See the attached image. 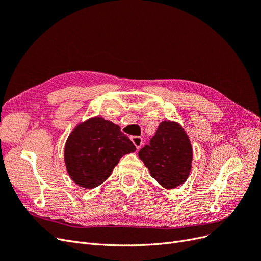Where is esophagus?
Segmentation results:
<instances>
[{"mask_svg":"<svg viewBox=\"0 0 261 261\" xmlns=\"http://www.w3.org/2000/svg\"><path fill=\"white\" fill-rule=\"evenodd\" d=\"M132 141H133V144L135 145V147L137 149H139L141 147V145H143V138L139 137V136H133L132 137Z\"/></svg>","mask_w":261,"mask_h":261,"instance_id":"obj_1","label":"esophagus"}]
</instances>
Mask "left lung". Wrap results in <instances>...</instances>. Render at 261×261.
Wrapping results in <instances>:
<instances>
[{
	"label": "left lung",
	"instance_id": "obj_1",
	"mask_svg": "<svg viewBox=\"0 0 261 261\" xmlns=\"http://www.w3.org/2000/svg\"><path fill=\"white\" fill-rule=\"evenodd\" d=\"M139 159L158 183L167 189L185 183L192 170L193 148L186 132L176 122L163 121L150 144L141 148Z\"/></svg>",
	"mask_w": 261,
	"mask_h": 261
}]
</instances>
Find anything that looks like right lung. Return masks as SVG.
I'll list each match as a JSON object with an SVG mask.
<instances>
[{
  "mask_svg": "<svg viewBox=\"0 0 261 261\" xmlns=\"http://www.w3.org/2000/svg\"><path fill=\"white\" fill-rule=\"evenodd\" d=\"M136 151L121 127L100 116L78 124L69 134L64 161L69 177L84 188H94L111 175L124 154Z\"/></svg>",
  "mask_w": 261,
  "mask_h": 261,
  "instance_id": "1",
  "label": "right lung"
}]
</instances>
